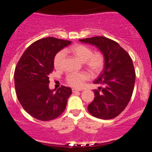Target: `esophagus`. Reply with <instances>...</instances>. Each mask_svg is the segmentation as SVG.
Segmentation results:
<instances>
[{
	"label": "esophagus",
	"mask_w": 152,
	"mask_h": 152,
	"mask_svg": "<svg viewBox=\"0 0 152 152\" xmlns=\"http://www.w3.org/2000/svg\"><path fill=\"white\" fill-rule=\"evenodd\" d=\"M81 90H79V89H75V88H72V92L75 93V92H77V91H80Z\"/></svg>",
	"instance_id": "esophagus-1"
}]
</instances>
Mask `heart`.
Here are the masks:
<instances>
[{
    "label": "heart",
    "mask_w": 152,
    "mask_h": 152,
    "mask_svg": "<svg viewBox=\"0 0 152 152\" xmlns=\"http://www.w3.org/2000/svg\"><path fill=\"white\" fill-rule=\"evenodd\" d=\"M70 50L79 60L85 63L87 68L93 73L97 74L103 70L105 64V58L100 52H93L91 48L81 44L74 45ZM64 56L65 52L63 50L59 51L55 56L53 64L56 69H61ZM89 78L90 75L87 72H82L69 74L67 76L66 80L73 88H80Z\"/></svg>",
    "instance_id": "heart-1"
}]
</instances>
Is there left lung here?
<instances>
[{
    "label": "left lung",
    "mask_w": 152,
    "mask_h": 152,
    "mask_svg": "<svg viewBox=\"0 0 152 152\" xmlns=\"http://www.w3.org/2000/svg\"><path fill=\"white\" fill-rule=\"evenodd\" d=\"M79 41L96 46L105 58L103 72L94 81L100 86L94 91V99L88 105V111L99 119H113L124 110L132 95L135 80L132 60L110 39L95 36Z\"/></svg>",
    "instance_id": "left-lung-1"
}]
</instances>
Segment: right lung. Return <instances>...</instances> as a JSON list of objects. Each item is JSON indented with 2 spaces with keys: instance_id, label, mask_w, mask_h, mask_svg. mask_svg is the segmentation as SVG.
I'll list each match as a JSON object with an SVG mask.
<instances>
[{
  "instance_id": "1",
  "label": "right lung",
  "mask_w": 152,
  "mask_h": 152,
  "mask_svg": "<svg viewBox=\"0 0 152 152\" xmlns=\"http://www.w3.org/2000/svg\"><path fill=\"white\" fill-rule=\"evenodd\" d=\"M72 42L54 37L37 40L19 60L14 84L19 102L28 113L41 121H49L64 112L72 89L61 86L56 92L49 87L54 57Z\"/></svg>"
}]
</instances>
